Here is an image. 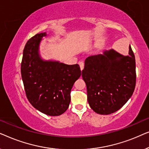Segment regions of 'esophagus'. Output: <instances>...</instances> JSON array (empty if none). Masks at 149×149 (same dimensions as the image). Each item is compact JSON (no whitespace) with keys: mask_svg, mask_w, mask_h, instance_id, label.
<instances>
[{"mask_svg":"<svg viewBox=\"0 0 149 149\" xmlns=\"http://www.w3.org/2000/svg\"><path fill=\"white\" fill-rule=\"evenodd\" d=\"M79 66H80L81 70H82L84 68V62H82V61H81V62H79Z\"/></svg>","mask_w":149,"mask_h":149,"instance_id":"esophagus-1","label":"esophagus"}]
</instances>
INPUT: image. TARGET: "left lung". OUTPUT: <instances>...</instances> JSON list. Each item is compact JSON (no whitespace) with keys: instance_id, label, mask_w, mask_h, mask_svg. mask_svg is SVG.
<instances>
[{"instance_id":"obj_1","label":"left lung","mask_w":149,"mask_h":149,"mask_svg":"<svg viewBox=\"0 0 149 149\" xmlns=\"http://www.w3.org/2000/svg\"><path fill=\"white\" fill-rule=\"evenodd\" d=\"M124 56L113 49L89 56L82 77L87 100L93 111L110 115L119 110L133 94L136 86V61L131 46Z\"/></svg>"}]
</instances>
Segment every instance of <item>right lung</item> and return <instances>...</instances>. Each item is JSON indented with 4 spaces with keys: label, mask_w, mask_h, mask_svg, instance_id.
Masks as SVG:
<instances>
[{
    "label": "right lung",
    "mask_w": 149,
    "mask_h": 149,
    "mask_svg": "<svg viewBox=\"0 0 149 149\" xmlns=\"http://www.w3.org/2000/svg\"><path fill=\"white\" fill-rule=\"evenodd\" d=\"M46 32L36 34L26 42L21 64V74L26 97L41 113L59 116L68 109L70 91L81 75L79 64L44 60L39 46Z\"/></svg>",
    "instance_id": "right-lung-1"
}]
</instances>
